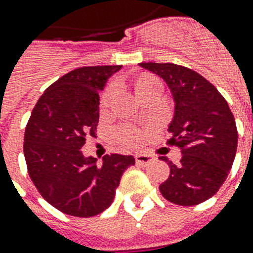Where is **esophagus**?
I'll return each mask as SVG.
<instances>
[{"mask_svg": "<svg viewBox=\"0 0 253 253\" xmlns=\"http://www.w3.org/2000/svg\"><path fill=\"white\" fill-rule=\"evenodd\" d=\"M135 162L139 166H148L153 162V157L149 156V155H144V153H138V155H135Z\"/></svg>", "mask_w": 253, "mask_h": 253, "instance_id": "34e87169", "label": "esophagus"}]
</instances>
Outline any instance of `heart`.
Here are the masks:
<instances>
[{
    "label": "heart",
    "instance_id": "obj_1",
    "mask_svg": "<svg viewBox=\"0 0 253 253\" xmlns=\"http://www.w3.org/2000/svg\"><path fill=\"white\" fill-rule=\"evenodd\" d=\"M148 90H160V84L159 81L153 77H144L141 78L137 84V93L148 91ZM116 91V84H111L108 89L105 90L104 96H102V107H108L111 98L114 97ZM115 138L116 141L125 146V148H134L137 145L141 144L142 141V131L132 126H121L115 130Z\"/></svg>",
    "mask_w": 253,
    "mask_h": 253
}]
</instances>
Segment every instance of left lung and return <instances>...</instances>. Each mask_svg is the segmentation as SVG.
<instances>
[{"label": "left lung", "mask_w": 253, "mask_h": 253, "mask_svg": "<svg viewBox=\"0 0 253 253\" xmlns=\"http://www.w3.org/2000/svg\"><path fill=\"white\" fill-rule=\"evenodd\" d=\"M169 86L174 115L167 144L181 148V162H169V176L159 189L166 200L196 206L223 185L237 152L238 134L229 104L218 89L190 68L172 63H139Z\"/></svg>", "instance_id": "8db88e82"}]
</instances>
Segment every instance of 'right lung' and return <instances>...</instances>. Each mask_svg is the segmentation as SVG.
Listing matches in <instances>:
<instances>
[{"label":"right lung","instance_id":"obj_1","mask_svg":"<svg viewBox=\"0 0 253 253\" xmlns=\"http://www.w3.org/2000/svg\"><path fill=\"white\" fill-rule=\"evenodd\" d=\"M122 65L81 67L50 84L31 112L24 132L28 175L45 200L72 216L105 211L132 156L107 155L101 163L82 146L98 125L100 93Z\"/></svg>","mask_w":253,"mask_h":253}]
</instances>
